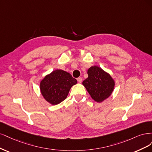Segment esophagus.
Instances as JSON below:
<instances>
[{"label":"esophagus","mask_w":152,"mask_h":152,"mask_svg":"<svg viewBox=\"0 0 152 152\" xmlns=\"http://www.w3.org/2000/svg\"><path fill=\"white\" fill-rule=\"evenodd\" d=\"M77 81H78V82L81 83L82 82L83 79H82V77H77Z\"/></svg>","instance_id":"1"}]
</instances>
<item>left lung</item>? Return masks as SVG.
Wrapping results in <instances>:
<instances>
[{
  "instance_id": "1",
  "label": "left lung",
  "mask_w": 152,
  "mask_h": 152,
  "mask_svg": "<svg viewBox=\"0 0 152 152\" xmlns=\"http://www.w3.org/2000/svg\"><path fill=\"white\" fill-rule=\"evenodd\" d=\"M88 77L83 81L91 98L97 102L107 99L114 90V81L108 73L98 66H92L88 70Z\"/></svg>"
}]
</instances>
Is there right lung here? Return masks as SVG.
Segmentation results:
<instances>
[{
	"mask_svg": "<svg viewBox=\"0 0 152 152\" xmlns=\"http://www.w3.org/2000/svg\"><path fill=\"white\" fill-rule=\"evenodd\" d=\"M77 80L69 72L57 69L46 76L40 83L43 96L52 105H57L64 100L71 88Z\"/></svg>",
	"mask_w": 152,
	"mask_h": 152,
	"instance_id": "obj_1",
	"label": "right lung"
}]
</instances>
